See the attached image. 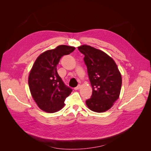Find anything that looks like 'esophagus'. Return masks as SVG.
<instances>
[{
	"label": "esophagus",
	"instance_id": "esophagus-1",
	"mask_svg": "<svg viewBox=\"0 0 151 151\" xmlns=\"http://www.w3.org/2000/svg\"><path fill=\"white\" fill-rule=\"evenodd\" d=\"M80 88H81V85H80V84H79L78 86H76V88H74V89H75V90H78V89H80Z\"/></svg>",
	"mask_w": 151,
	"mask_h": 151
}]
</instances>
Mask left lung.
<instances>
[{
	"instance_id": "1",
	"label": "left lung",
	"mask_w": 151,
	"mask_h": 151,
	"mask_svg": "<svg viewBox=\"0 0 151 151\" xmlns=\"http://www.w3.org/2000/svg\"><path fill=\"white\" fill-rule=\"evenodd\" d=\"M78 50L84 55L93 88L91 98L86 101L87 106L94 112L106 111L119 98L122 83L120 72L113 58L101 50L86 45Z\"/></svg>"
}]
</instances>
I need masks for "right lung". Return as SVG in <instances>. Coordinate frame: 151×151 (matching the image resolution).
<instances>
[{
    "instance_id": "add662e5",
    "label": "right lung",
    "mask_w": 151,
    "mask_h": 151,
    "mask_svg": "<svg viewBox=\"0 0 151 151\" xmlns=\"http://www.w3.org/2000/svg\"><path fill=\"white\" fill-rule=\"evenodd\" d=\"M75 48L60 45L43 52L35 62L29 75L28 84L32 97L43 111L53 113L60 110L72 91L58 74L57 65L62 57L74 52Z\"/></svg>"
}]
</instances>
